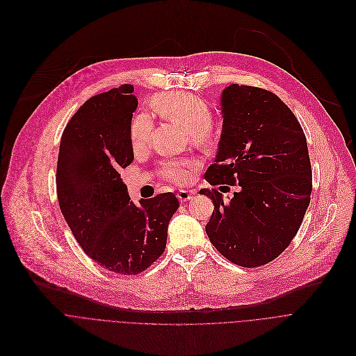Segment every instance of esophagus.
<instances>
[{"label": "esophagus", "instance_id": "obj_1", "mask_svg": "<svg viewBox=\"0 0 356 356\" xmlns=\"http://www.w3.org/2000/svg\"><path fill=\"white\" fill-rule=\"evenodd\" d=\"M177 196H178V200H179V202H188V200L192 199L193 192L186 191V189H181V191L177 193Z\"/></svg>", "mask_w": 356, "mask_h": 356}]
</instances>
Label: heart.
<instances>
[{"label":"heart","instance_id":"1","mask_svg":"<svg viewBox=\"0 0 356 356\" xmlns=\"http://www.w3.org/2000/svg\"><path fill=\"white\" fill-rule=\"evenodd\" d=\"M153 109L170 122H174L188 131L195 145H206L210 141L211 112L209 105L191 94L171 92L163 94L153 99ZM153 131V120L147 113L133 118L129 129V137L133 149L138 150L147 146ZM193 159H174L163 163L161 174L175 184H185L191 178V171L196 167Z\"/></svg>","mask_w":356,"mask_h":356}]
</instances>
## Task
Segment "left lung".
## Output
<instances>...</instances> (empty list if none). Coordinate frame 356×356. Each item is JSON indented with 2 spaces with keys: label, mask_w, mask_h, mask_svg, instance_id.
<instances>
[{
  "label": "left lung",
  "mask_w": 356,
  "mask_h": 356,
  "mask_svg": "<svg viewBox=\"0 0 356 356\" xmlns=\"http://www.w3.org/2000/svg\"><path fill=\"white\" fill-rule=\"evenodd\" d=\"M220 111L219 150L204 179L238 192L225 200L216 189L200 191L215 204L206 234L233 264L261 266L286 250L310 204L306 136L280 98L261 88L226 87Z\"/></svg>",
  "instance_id": "left-lung-1"
}]
</instances>
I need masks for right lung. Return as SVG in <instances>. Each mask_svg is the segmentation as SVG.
Instances as JSON below:
<instances>
[{
  "instance_id": "1",
  "label": "right lung",
  "mask_w": 356,
  "mask_h": 356,
  "mask_svg": "<svg viewBox=\"0 0 356 356\" xmlns=\"http://www.w3.org/2000/svg\"><path fill=\"white\" fill-rule=\"evenodd\" d=\"M133 91L124 84L80 106L63 131L56 174L60 210L77 243L91 259L122 275L140 273L164 252L179 207L172 192L134 203L120 178L134 159Z\"/></svg>"
}]
</instances>
